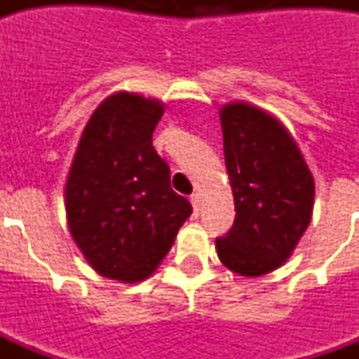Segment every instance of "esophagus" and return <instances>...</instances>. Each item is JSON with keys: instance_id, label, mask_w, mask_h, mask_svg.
<instances>
[{"instance_id": "obj_1", "label": "esophagus", "mask_w": 359, "mask_h": 359, "mask_svg": "<svg viewBox=\"0 0 359 359\" xmlns=\"http://www.w3.org/2000/svg\"><path fill=\"white\" fill-rule=\"evenodd\" d=\"M190 202H192V208H194V215L198 217V215H200V208H202V200H200V194L190 196Z\"/></svg>"}]
</instances>
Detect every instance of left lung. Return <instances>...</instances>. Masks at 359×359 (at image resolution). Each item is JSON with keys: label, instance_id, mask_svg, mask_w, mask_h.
Here are the masks:
<instances>
[{"label": "left lung", "instance_id": "1", "mask_svg": "<svg viewBox=\"0 0 359 359\" xmlns=\"http://www.w3.org/2000/svg\"><path fill=\"white\" fill-rule=\"evenodd\" d=\"M219 117L236 219L215 250L226 269L262 277L285 264L306 233L316 180L294 136L271 113L231 102Z\"/></svg>", "mask_w": 359, "mask_h": 359}]
</instances>
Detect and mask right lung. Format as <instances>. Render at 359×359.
<instances>
[{"instance_id": "add662e5", "label": "right lung", "mask_w": 359, "mask_h": 359, "mask_svg": "<svg viewBox=\"0 0 359 359\" xmlns=\"http://www.w3.org/2000/svg\"><path fill=\"white\" fill-rule=\"evenodd\" d=\"M165 103L107 95L82 130L65 182L69 233L102 277L138 283L159 267L192 205L151 146Z\"/></svg>"}]
</instances>
